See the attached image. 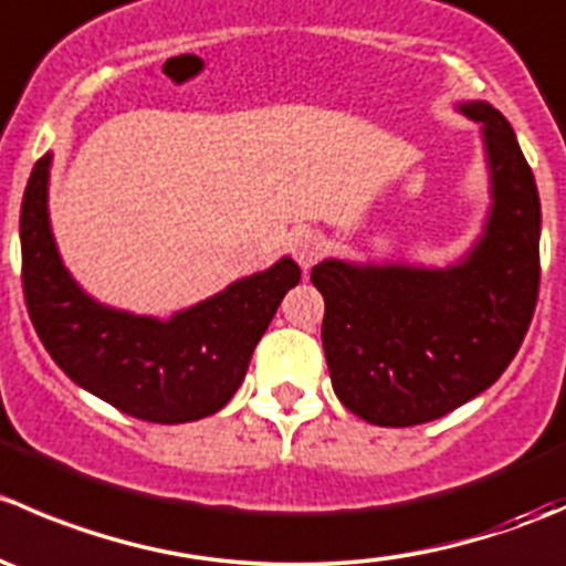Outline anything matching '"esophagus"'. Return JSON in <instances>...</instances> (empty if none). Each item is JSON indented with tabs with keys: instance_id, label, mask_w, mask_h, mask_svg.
<instances>
[{
	"instance_id": "esophagus-1",
	"label": "esophagus",
	"mask_w": 566,
	"mask_h": 566,
	"mask_svg": "<svg viewBox=\"0 0 566 566\" xmlns=\"http://www.w3.org/2000/svg\"><path fill=\"white\" fill-rule=\"evenodd\" d=\"M323 247H325V241H323V235H317V232H310V230L298 232V235L293 238L295 262H298L304 271H310V268L317 262V256L323 254Z\"/></svg>"
}]
</instances>
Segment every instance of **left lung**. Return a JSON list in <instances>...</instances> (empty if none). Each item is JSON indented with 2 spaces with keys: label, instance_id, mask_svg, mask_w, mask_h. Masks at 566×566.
<instances>
[{
  "label": "left lung",
  "instance_id": "8db88e82",
  "mask_svg": "<svg viewBox=\"0 0 566 566\" xmlns=\"http://www.w3.org/2000/svg\"><path fill=\"white\" fill-rule=\"evenodd\" d=\"M479 123L490 205L460 260L312 268L323 293V347L336 397L378 427L436 421L495 384L515 358L539 293L542 210L534 175L504 114L462 101Z\"/></svg>",
  "mask_w": 566,
  "mask_h": 566
}]
</instances>
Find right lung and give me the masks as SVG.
<instances>
[{"label": "right lung", "mask_w": 566, "mask_h": 566, "mask_svg": "<svg viewBox=\"0 0 566 566\" xmlns=\"http://www.w3.org/2000/svg\"><path fill=\"white\" fill-rule=\"evenodd\" d=\"M54 156L32 169L21 202V279L40 342L84 391L156 424L197 421L224 408L247 378L256 342L301 282L293 256L235 279L221 293L172 312L134 315L101 304L62 262L51 232Z\"/></svg>", "instance_id": "obj_1"}]
</instances>
